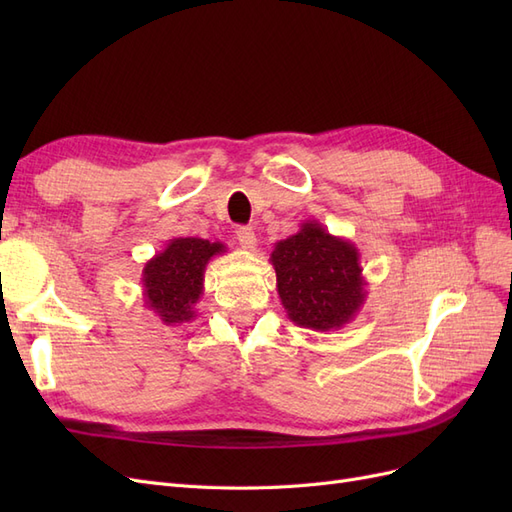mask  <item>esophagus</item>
Wrapping results in <instances>:
<instances>
[{
    "label": "esophagus",
    "instance_id": "34e87169",
    "mask_svg": "<svg viewBox=\"0 0 512 512\" xmlns=\"http://www.w3.org/2000/svg\"><path fill=\"white\" fill-rule=\"evenodd\" d=\"M237 239H239L243 250H254L256 247V232L252 226H241L237 230Z\"/></svg>",
    "mask_w": 512,
    "mask_h": 512
}]
</instances>
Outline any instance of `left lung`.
<instances>
[{"label": "left lung", "instance_id": "8db88e82", "mask_svg": "<svg viewBox=\"0 0 512 512\" xmlns=\"http://www.w3.org/2000/svg\"><path fill=\"white\" fill-rule=\"evenodd\" d=\"M271 265L288 318L303 329L337 331L356 318L367 299L361 254L316 220L275 243Z\"/></svg>", "mask_w": 512, "mask_h": 512}]
</instances>
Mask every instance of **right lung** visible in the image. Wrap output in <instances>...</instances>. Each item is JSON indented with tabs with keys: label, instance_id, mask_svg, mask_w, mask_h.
Here are the masks:
<instances>
[{
	"label": "right lung",
	"instance_id": "1",
	"mask_svg": "<svg viewBox=\"0 0 512 512\" xmlns=\"http://www.w3.org/2000/svg\"><path fill=\"white\" fill-rule=\"evenodd\" d=\"M226 252L220 241L177 237L143 267L145 307L166 327H177L196 318V303L203 297L205 269L209 260Z\"/></svg>",
	"mask_w": 512,
	"mask_h": 512
}]
</instances>
